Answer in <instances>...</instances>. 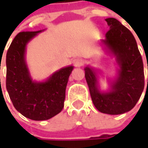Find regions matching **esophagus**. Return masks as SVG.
<instances>
[{
	"label": "esophagus",
	"mask_w": 148,
	"mask_h": 148,
	"mask_svg": "<svg viewBox=\"0 0 148 148\" xmlns=\"http://www.w3.org/2000/svg\"><path fill=\"white\" fill-rule=\"evenodd\" d=\"M74 66H82L84 64V60L82 58H74L72 61Z\"/></svg>",
	"instance_id": "34e87169"
}]
</instances>
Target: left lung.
Here are the masks:
<instances>
[{
	"label": "left lung",
	"mask_w": 148,
	"mask_h": 148,
	"mask_svg": "<svg viewBox=\"0 0 148 148\" xmlns=\"http://www.w3.org/2000/svg\"><path fill=\"white\" fill-rule=\"evenodd\" d=\"M105 20L110 29L103 43L116 56L120 66L119 77L113 83L111 91L100 93L97 89L95 72L86 66L85 77L95 108L104 114H120L131 110L143 91V62L131 31L114 18Z\"/></svg>",
	"instance_id": "1"
}]
</instances>
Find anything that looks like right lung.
<instances>
[{"label":"right lung","instance_id":"right-lung-1","mask_svg":"<svg viewBox=\"0 0 148 148\" xmlns=\"http://www.w3.org/2000/svg\"><path fill=\"white\" fill-rule=\"evenodd\" d=\"M20 32L6 53V89L14 107L33 120H47L62 110L66 87L73 66L55 72L45 82H32L25 61L26 43L38 33Z\"/></svg>","mask_w":148,"mask_h":148}]
</instances>
